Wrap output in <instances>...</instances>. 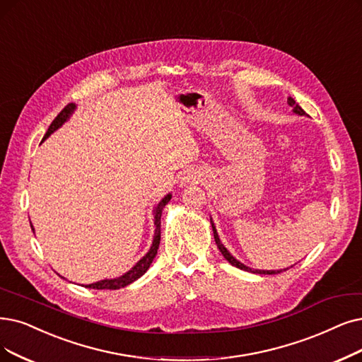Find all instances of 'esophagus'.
<instances>
[{"label": "esophagus", "instance_id": "34e87169", "mask_svg": "<svg viewBox=\"0 0 362 362\" xmlns=\"http://www.w3.org/2000/svg\"><path fill=\"white\" fill-rule=\"evenodd\" d=\"M193 181H194V178H193V175H190V173H187L185 177H182V184H189Z\"/></svg>", "mask_w": 362, "mask_h": 362}]
</instances>
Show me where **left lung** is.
<instances>
[{
  "instance_id": "obj_1",
  "label": "left lung",
  "mask_w": 362,
  "mask_h": 362,
  "mask_svg": "<svg viewBox=\"0 0 362 362\" xmlns=\"http://www.w3.org/2000/svg\"><path fill=\"white\" fill-rule=\"evenodd\" d=\"M288 105L293 107V111H294L296 114H298V115H306V112L303 111V108H301L298 104H296V100H294L293 98H288ZM211 226H212L214 239H215L216 247H218L220 252L224 255V258L227 259V262H228L231 266H235V267H238V269H240V270H245V272H252V273H259V274H276V273H281V272L286 270V269H284V270H258V269H255V270H254V269H251V267H248V266H245L243 263L238 262V259H236L233 255H231V254L227 251V248L224 247V245L221 243L220 236H218V233H216V228H215V226H214L212 218H211Z\"/></svg>"
}]
</instances>
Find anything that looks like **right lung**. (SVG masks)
<instances>
[{
  "mask_svg": "<svg viewBox=\"0 0 362 362\" xmlns=\"http://www.w3.org/2000/svg\"><path fill=\"white\" fill-rule=\"evenodd\" d=\"M74 110H76V104H68L59 114H57L56 119L49 126L47 132H46L45 138H42V141L47 139L56 131V129H59L71 117V114L74 112ZM170 197H172V194H166L160 202H158V205L154 209V227H156V230H154V238H153V243H151L150 251L146 255H144L131 270L126 272L124 274H122V276L114 278V279L98 281L95 284L86 285V288H93V290H120V288H124L129 284H132L136 279H139L142 274L148 270L150 264L153 263V259L157 254L158 243H160V216H162V211L168 205V202L170 200ZM31 228L34 230L33 226H31Z\"/></svg>",
  "mask_w": 362,
  "mask_h": 362,
  "instance_id": "add662e5",
  "label": "right lung"
}]
</instances>
